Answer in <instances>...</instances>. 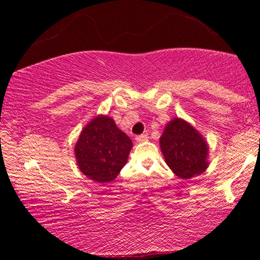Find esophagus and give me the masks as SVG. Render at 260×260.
Instances as JSON below:
<instances>
[{"label": "esophagus", "instance_id": "esophagus-1", "mask_svg": "<svg viewBox=\"0 0 260 260\" xmlns=\"http://www.w3.org/2000/svg\"><path fill=\"white\" fill-rule=\"evenodd\" d=\"M148 139H149V136H148L147 134H142V135H139V136H136V138H135V140H136V142H139V143L146 142V141H148Z\"/></svg>", "mask_w": 260, "mask_h": 260}]
</instances>
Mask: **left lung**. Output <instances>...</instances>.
<instances>
[{
  "label": "left lung",
  "mask_w": 260,
  "mask_h": 260,
  "mask_svg": "<svg viewBox=\"0 0 260 260\" xmlns=\"http://www.w3.org/2000/svg\"><path fill=\"white\" fill-rule=\"evenodd\" d=\"M159 146L167 166L180 179H191L208 169V142L195 127L181 118L167 122Z\"/></svg>",
  "instance_id": "1"
}]
</instances>
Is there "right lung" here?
Returning a JSON list of instances; mask_svg holds the SVG:
<instances>
[{
	"mask_svg": "<svg viewBox=\"0 0 260 260\" xmlns=\"http://www.w3.org/2000/svg\"><path fill=\"white\" fill-rule=\"evenodd\" d=\"M133 147L111 117L98 114L83 127L74 147L77 164L88 179L108 183L126 165Z\"/></svg>",
	"mask_w": 260,
	"mask_h": 260,
	"instance_id": "right-lung-1",
	"label": "right lung"
}]
</instances>
